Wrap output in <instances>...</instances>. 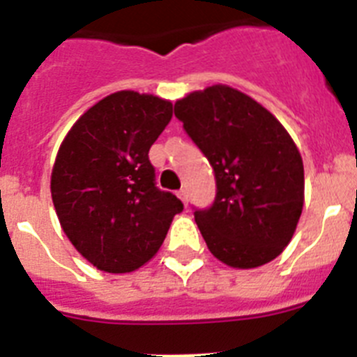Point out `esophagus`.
Listing matches in <instances>:
<instances>
[{"instance_id":"1","label":"esophagus","mask_w":357,"mask_h":357,"mask_svg":"<svg viewBox=\"0 0 357 357\" xmlns=\"http://www.w3.org/2000/svg\"><path fill=\"white\" fill-rule=\"evenodd\" d=\"M178 198H181L182 202H184V204H188V193H185V189H181V191H178Z\"/></svg>"}]
</instances>
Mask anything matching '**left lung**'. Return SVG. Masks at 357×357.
Instances as JSON below:
<instances>
[{
    "label": "left lung",
    "instance_id": "8db88e82",
    "mask_svg": "<svg viewBox=\"0 0 357 357\" xmlns=\"http://www.w3.org/2000/svg\"><path fill=\"white\" fill-rule=\"evenodd\" d=\"M175 116L214 169L213 206L195 211L211 254L232 268L275 259L304 206V164L286 128L227 85L188 94Z\"/></svg>",
    "mask_w": 357,
    "mask_h": 357
}]
</instances>
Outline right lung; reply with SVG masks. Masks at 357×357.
I'll list each match as a JSON object with an SVG mask.
<instances>
[{
    "mask_svg": "<svg viewBox=\"0 0 357 357\" xmlns=\"http://www.w3.org/2000/svg\"><path fill=\"white\" fill-rule=\"evenodd\" d=\"M172 102L119 91L91 107L56 153L52 198L62 230L98 270L134 272L153 257L182 204L148 159Z\"/></svg>",
    "mask_w": 357,
    "mask_h": 357,
    "instance_id": "add662e5",
    "label": "right lung"
}]
</instances>
